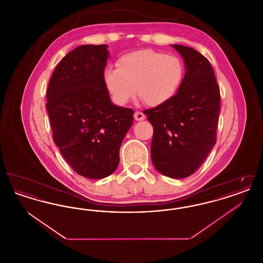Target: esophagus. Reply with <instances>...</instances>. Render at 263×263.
<instances>
[{
    "label": "esophagus",
    "mask_w": 263,
    "mask_h": 263,
    "mask_svg": "<svg viewBox=\"0 0 263 263\" xmlns=\"http://www.w3.org/2000/svg\"><path fill=\"white\" fill-rule=\"evenodd\" d=\"M145 114L143 112H141V111H136V112L134 113V119L135 120H137V121H142V120H144L145 119Z\"/></svg>",
    "instance_id": "1"
}]
</instances>
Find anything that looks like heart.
<instances>
[{"mask_svg":"<svg viewBox=\"0 0 263 263\" xmlns=\"http://www.w3.org/2000/svg\"><path fill=\"white\" fill-rule=\"evenodd\" d=\"M182 76L183 67L177 57L143 49L122 55L117 60V69H106L104 81L116 104L127 103L137 88L143 103L159 106L175 96Z\"/></svg>","mask_w":263,"mask_h":263,"instance_id":"1","label":"heart"}]
</instances>
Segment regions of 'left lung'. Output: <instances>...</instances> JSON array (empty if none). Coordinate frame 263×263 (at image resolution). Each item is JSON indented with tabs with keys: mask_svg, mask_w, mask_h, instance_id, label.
<instances>
[{
	"mask_svg": "<svg viewBox=\"0 0 263 263\" xmlns=\"http://www.w3.org/2000/svg\"><path fill=\"white\" fill-rule=\"evenodd\" d=\"M185 63L177 93L144 113L154 128L152 162L172 178L194 174L216 144L221 95L212 66L198 51L173 45Z\"/></svg>",
	"mask_w": 263,
	"mask_h": 263,
	"instance_id": "left-lung-1",
	"label": "left lung"
}]
</instances>
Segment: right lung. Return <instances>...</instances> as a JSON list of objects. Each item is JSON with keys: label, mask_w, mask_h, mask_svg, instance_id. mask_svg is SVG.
<instances>
[{"label": "right lung", "mask_w": 263, "mask_h": 263, "mask_svg": "<svg viewBox=\"0 0 263 263\" xmlns=\"http://www.w3.org/2000/svg\"><path fill=\"white\" fill-rule=\"evenodd\" d=\"M106 45H81L55 68L46 93L52 138L77 174L100 179L119 163L134 111L114 105L104 81Z\"/></svg>", "instance_id": "1"}]
</instances>
